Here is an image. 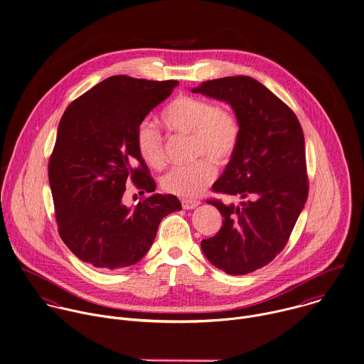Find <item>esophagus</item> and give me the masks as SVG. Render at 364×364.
Listing matches in <instances>:
<instances>
[{
  "label": "esophagus",
  "mask_w": 364,
  "mask_h": 364,
  "mask_svg": "<svg viewBox=\"0 0 364 364\" xmlns=\"http://www.w3.org/2000/svg\"><path fill=\"white\" fill-rule=\"evenodd\" d=\"M200 201L198 200H193V198H183L181 200V205L184 210H194L196 207H198Z\"/></svg>",
  "instance_id": "obj_1"
}]
</instances>
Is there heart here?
<instances>
[{
  "mask_svg": "<svg viewBox=\"0 0 364 364\" xmlns=\"http://www.w3.org/2000/svg\"><path fill=\"white\" fill-rule=\"evenodd\" d=\"M164 128L177 135H190V150L198 157L190 164L173 167L161 180L163 188L178 197H196L217 176V164L230 159L240 138L237 118L229 109L213 102L181 95L174 98L160 114ZM138 154L151 168L166 166L163 139L153 124L144 121L135 134Z\"/></svg>",
  "mask_w": 364,
  "mask_h": 364,
  "instance_id": "b5f03b06",
  "label": "heart"
}]
</instances>
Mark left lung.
Masks as SVG:
<instances>
[{
    "instance_id": "8db88e82",
    "label": "left lung",
    "mask_w": 364,
    "mask_h": 364,
    "mask_svg": "<svg viewBox=\"0 0 364 364\" xmlns=\"http://www.w3.org/2000/svg\"><path fill=\"white\" fill-rule=\"evenodd\" d=\"M191 91L229 104L240 125L237 147L213 186L240 203L207 201L223 220L201 249L225 273L247 274L284 249L304 210L308 178L302 128L290 108L252 77L208 80Z\"/></svg>"
}]
</instances>
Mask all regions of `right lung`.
I'll list each match as a JSON object with an SVG mask.
<instances>
[{
    "mask_svg": "<svg viewBox=\"0 0 364 364\" xmlns=\"http://www.w3.org/2000/svg\"><path fill=\"white\" fill-rule=\"evenodd\" d=\"M177 84L112 75L65 111L49 184L59 235L80 260L104 270L129 267L150 249L160 220L181 210L176 196L153 193L135 145L138 125ZM128 181L151 193L135 208L122 200Z\"/></svg>",
    "mask_w": 364,
    "mask_h": 364,
    "instance_id": "right-lung-1",
    "label": "right lung"
}]
</instances>
